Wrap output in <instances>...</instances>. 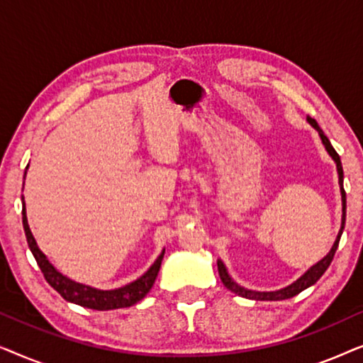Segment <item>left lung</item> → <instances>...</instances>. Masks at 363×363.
Returning a JSON list of instances; mask_svg holds the SVG:
<instances>
[{"instance_id":"8db88e82","label":"left lung","mask_w":363,"mask_h":363,"mask_svg":"<svg viewBox=\"0 0 363 363\" xmlns=\"http://www.w3.org/2000/svg\"><path fill=\"white\" fill-rule=\"evenodd\" d=\"M307 121H309V123H311L312 127L317 128V132H319V135L322 138V143H324V145H325V150L329 152V155L334 158L335 163H337V172H339V183H340V193H342V228H340L339 235H337V240L334 242V246H332V250L329 251V255H327L324 259L317 262L315 266H312L311 269L307 271L304 276L299 277V279L294 282V284L287 286V287H284V289L276 291V292H256V291H247V289H245V287L238 286L236 282L233 281L230 276H228L225 264H223V262L218 259V272H220L221 282L231 292H235V294L241 296V297H247V299H255V301H282V299H289V297L297 296V294H299V292L307 289V287L312 286V284H315V282L320 279L322 274H324V272L327 271V267L330 266V262H332V259H334V256H335L337 247H339V241H340L342 231H344V226H345V190H344V186H342V183H344V170H342V163H340L339 153H337L334 150V147L330 145L329 138L324 135V132L320 130V127L317 125V122L314 121V118H311V117L307 118Z\"/></svg>"}]
</instances>
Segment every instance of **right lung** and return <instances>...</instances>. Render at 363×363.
<instances>
[{
    "label": "right lung",
    "mask_w": 363,
    "mask_h": 363,
    "mask_svg": "<svg viewBox=\"0 0 363 363\" xmlns=\"http://www.w3.org/2000/svg\"><path fill=\"white\" fill-rule=\"evenodd\" d=\"M23 226L24 233H26L28 246L31 250L34 259H36L39 269L44 274L49 284L61 294L64 299L74 304L87 307V309H96V311H111V309H121V307H130L137 304L138 301H142L143 297L148 294V291L152 289L153 282L157 279L158 271H160L163 252L158 256V259L153 262L150 269H148L142 277H138L137 281H133L132 284L123 286L121 289L113 291H99L94 287L79 284L67 279L66 276H62L61 272L56 271L51 262L48 261V257L43 255V251L39 250L36 245V240L33 238V233L29 230L28 218H26V208L23 206Z\"/></svg>",
    "instance_id": "right-lung-1"
}]
</instances>
